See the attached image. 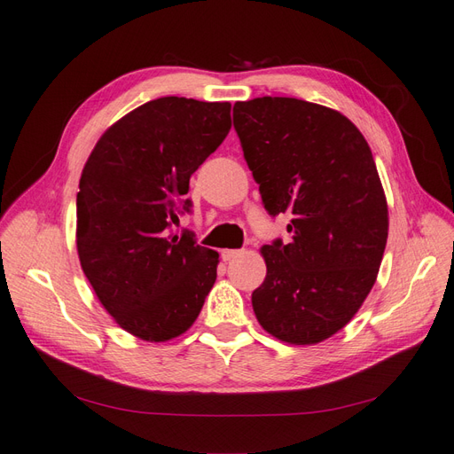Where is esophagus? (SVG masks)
Wrapping results in <instances>:
<instances>
[{"mask_svg": "<svg viewBox=\"0 0 454 454\" xmlns=\"http://www.w3.org/2000/svg\"><path fill=\"white\" fill-rule=\"evenodd\" d=\"M239 254H241L239 249H224V251H223V259H224V261H231V259L239 257Z\"/></svg>", "mask_w": 454, "mask_h": 454, "instance_id": "1", "label": "esophagus"}]
</instances>
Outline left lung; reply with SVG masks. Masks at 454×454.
<instances>
[{
	"instance_id": "obj_1",
	"label": "left lung",
	"mask_w": 454,
	"mask_h": 454,
	"mask_svg": "<svg viewBox=\"0 0 454 454\" xmlns=\"http://www.w3.org/2000/svg\"><path fill=\"white\" fill-rule=\"evenodd\" d=\"M243 157L269 215L287 213L289 243L261 249L251 303L292 345L332 338L364 303L387 243V201L364 136L341 113L295 98L234 106Z\"/></svg>"
}]
</instances>
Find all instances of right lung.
Here are the masks:
<instances>
[{
  "instance_id": "right-lung-1",
  "label": "right lung",
  "mask_w": 454,
  "mask_h": 454,
  "mask_svg": "<svg viewBox=\"0 0 454 454\" xmlns=\"http://www.w3.org/2000/svg\"><path fill=\"white\" fill-rule=\"evenodd\" d=\"M231 106L159 98L99 137L80 176L76 247L98 299L144 341L178 338L200 317L218 253L174 234L190 176L231 128Z\"/></svg>"
}]
</instances>
